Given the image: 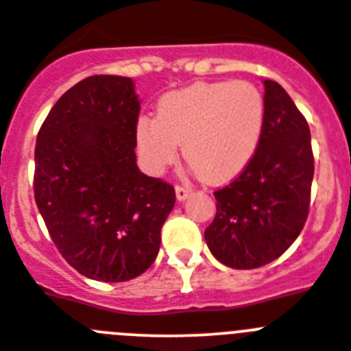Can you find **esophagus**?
I'll return each instance as SVG.
<instances>
[{
  "instance_id": "esophagus-1",
  "label": "esophagus",
  "mask_w": 351,
  "mask_h": 351,
  "mask_svg": "<svg viewBox=\"0 0 351 351\" xmlns=\"http://www.w3.org/2000/svg\"><path fill=\"white\" fill-rule=\"evenodd\" d=\"M175 192H176V199H178V201H185V199L191 195L192 191L189 187H185V185H176Z\"/></svg>"
}]
</instances>
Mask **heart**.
I'll return each mask as SVG.
<instances>
[{"label": "heart", "instance_id": "1", "mask_svg": "<svg viewBox=\"0 0 351 351\" xmlns=\"http://www.w3.org/2000/svg\"><path fill=\"white\" fill-rule=\"evenodd\" d=\"M266 121V103L250 82L192 84L164 94L157 117H140L136 143L147 166H171L183 156L206 182L223 183L254 157Z\"/></svg>", "mask_w": 351, "mask_h": 351}]
</instances>
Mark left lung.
<instances>
[{
    "label": "left lung",
    "instance_id": "left-lung-1",
    "mask_svg": "<svg viewBox=\"0 0 351 351\" xmlns=\"http://www.w3.org/2000/svg\"><path fill=\"white\" fill-rule=\"evenodd\" d=\"M266 121L241 175L215 192L217 213L204 239L234 269L269 264L295 241L308 219L315 162L302 113L282 85L264 80Z\"/></svg>",
    "mask_w": 351,
    "mask_h": 351
}]
</instances>
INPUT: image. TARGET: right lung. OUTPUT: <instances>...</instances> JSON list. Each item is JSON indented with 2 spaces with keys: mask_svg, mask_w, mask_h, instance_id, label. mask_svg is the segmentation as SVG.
Here are the masks:
<instances>
[{
  "mask_svg": "<svg viewBox=\"0 0 351 351\" xmlns=\"http://www.w3.org/2000/svg\"><path fill=\"white\" fill-rule=\"evenodd\" d=\"M134 82L94 75L66 90L34 148V201L58 250L84 276L128 282L152 266L175 189L140 171Z\"/></svg>",
  "mask_w": 351,
  "mask_h": 351,
  "instance_id": "add662e5",
  "label": "right lung"
}]
</instances>
